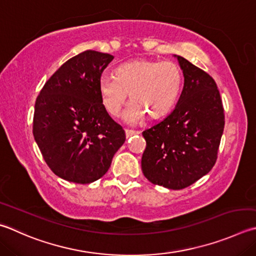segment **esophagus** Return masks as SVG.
<instances>
[{"mask_svg": "<svg viewBox=\"0 0 256 256\" xmlns=\"http://www.w3.org/2000/svg\"><path fill=\"white\" fill-rule=\"evenodd\" d=\"M138 133H140V132L134 131V130H125V136H126V138L136 136V134H138Z\"/></svg>", "mask_w": 256, "mask_h": 256, "instance_id": "obj_1", "label": "esophagus"}]
</instances>
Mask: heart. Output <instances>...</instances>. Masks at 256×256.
<instances>
[{"label":"heart","mask_w":256,"mask_h":256,"mask_svg":"<svg viewBox=\"0 0 256 256\" xmlns=\"http://www.w3.org/2000/svg\"><path fill=\"white\" fill-rule=\"evenodd\" d=\"M182 86V72L172 62L138 59L120 64L114 75L104 74L98 80V90L106 110L118 115L128 100L123 118L128 123H138L148 114L158 120L170 113Z\"/></svg>","instance_id":"b5f03b06"}]
</instances>
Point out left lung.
Here are the masks:
<instances>
[{
    "mask_svg": "<svg viewBox=\"0 0 256 256\" xmlns=\"http://www.w3.org/2000/svg\"><path fill=\"white\" fill-rule=\"evenodd\" d=\"M174 57L182 70V92L172 112L142 133L141 166L150 182L179 190L212 169L225 120L215 80L181 56Z\"/></svg>",
    "mask_w": 256,
    "mask_h": 256,
    "instance_id": "obj_1",
    "label": "left lung"
}]
</instances>
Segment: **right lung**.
<instances>
[{
	"label": "right lung",
	"instance_id": "add662e5",
	"mask_svg": "<svg viewBox=\"0 0 256 256\" xmlns=\"http://www.w3.org/2000/svg\"><path fill=\"white\" fill-rule=\"evenodd\" d=\"M114 57L87 50L64 62L36 97L34 136L46 164L64 180L90 184L110 169L125 132L106 112L98 90Z\"/></svg>",
	"mask_w": 256,
	"mask_h": 256
}]
</instances>
